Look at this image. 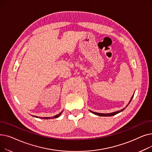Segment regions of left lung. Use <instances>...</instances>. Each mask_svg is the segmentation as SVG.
I'll return each instance as SVG.
<instances>
[{"mask_svg": "<svg viewBox=\"0 0 152 152\" xmlns=\"http://www.w3.org/2000/svg\"><path fill=\"white\" fill-rule=\"evenodd\" d=\"M133 97H134V95H132V98L131 99L130 102H129V103H128V105L129 104V103H130V102H131V101L132 100V99ZM128 105H127L126 106V107H127V106H128ZM124 109H125V108H123V109H122V110H119V111H115V112H113V113H95V112H94V111H91V112H92V113H94V114H95V115H98V116H113V115H116V114H118V113H119L121 112V111H123Z\"/></svg>", "mask_w": 152, "mask_h": 152, "instance_id": "8db88e82", "label": "left lung"}]
</instances>
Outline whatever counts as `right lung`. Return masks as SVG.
<instances>
[{
    "mask_svg": "<svg viewBox=\"0 0 152 152\" xmlns=\"http://www.w3.org/2000/svg\"><path fill=\"white\" fill-rule=\"evenodd\" d=\"M61 114V113H59V114H58V115H55V116H53V117H43V118H42V117H41L40 118L39 117V118H42V119H52V118H58V117H59L60 116V115ZM34 117H37V118H38L37 116H34Z\"/></svg>",
    "mask_w": 152,
    "mask_h": 152,
    "instance_id": "obj_1",
    "label": "right lung"
}]
</instances>
